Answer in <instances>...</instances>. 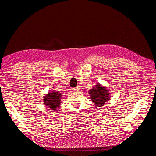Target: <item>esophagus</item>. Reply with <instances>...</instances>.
<instances>
[{
	"label": "esophagus",
	"mask_w": 156,
	"mask_h": 156,
	"mask_svg": "<svg viewBox=\"0 0 156 156\" xmlns=\"http://www.w3.org/2000/svg\"><path fill=\"white\" fill-rule=\"evenodd\" d=\"M78 88H72V90L73 91V92H77V91H78Z\"/></svg>",
	"instance_id": "obj_1"
}]
</instances>
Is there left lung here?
Returning a JSON list of instances; mask_svg holds the SVG:
<instances>
[{
    "label": "left lung",
    "instance_id": "8db88e82",
    "mask_svg": "<svg viewBox=\"0 0 156 156\" xmlns=\"http://www.w3.org/2000/svg\"><path fill=\"white\" fill-rule=\"evenodd\" d=\"M88 94L93 103L97 107H101L105 103L109 101L111 98V92L108 89L100 83L96 84L95 87L88 91Z\"/></svg>",
    "mask_w": 156,
    "mask_h": 156
}]
</instances>
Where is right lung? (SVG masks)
Instances as JSON below:
<instances>
[{
    "mask_svg": "<svg viewBox=\"0 0 156 156\" xmlns=\"http://www.w3.org/2000/svg\"><path fill=\"white\" fill-rule=\"evenodd\" d=\"M62 94L58 91L49 90L48 94H45L43 101L44 105L51 111H56L60 106L61 98Z\"/></svg>",
    "mask_w": 156,
    "mask_h": 156,
    "instance_id": "add662e5",
    "label": "right lung"
}]
</instances>
